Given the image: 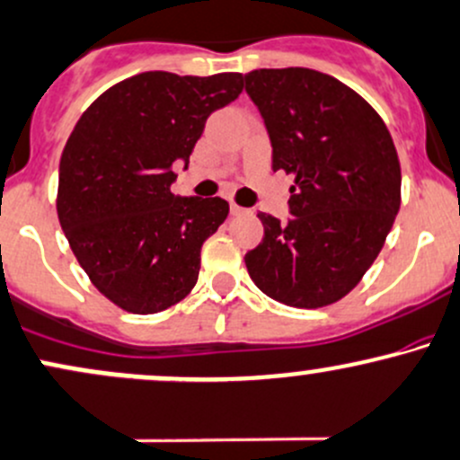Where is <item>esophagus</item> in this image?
<instances>
[{
	"label": "esophagus",
	"mask_w": 460,
	"mask_h": 460,
	"mask_svg": "<svg viewBox=\"0 0 460 460\" xmlns=\"http://www.w3.org/2000/svg\"><path fill=\"white\" fill-rule=\"evenodd\" d=\"M229 211H231V216H244V214H249V209H244V207H238L235 203H231Z\"/></svg>",
	"instance_id": "obj_1"
}]
</instances>
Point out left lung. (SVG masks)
Segmentation results:
<instances>
[{"label":"left lung","instance_id":"1","mask_svg":"<svg viewBox=\"0 0 460 460\" xmlns=\"http://www.w3.org/2000/svg\"><path fill=\"white\" fill-rule=\"evenodd\" d=\"M244 83L269 130L272 170L295 179L290 218L257 214L264 240L246 269L279 304L330 305L369 270L400 211L391 133L356 91L314 69H255Z\"/></svg>","mask_w":460,"mask_h":460}]
</instances>
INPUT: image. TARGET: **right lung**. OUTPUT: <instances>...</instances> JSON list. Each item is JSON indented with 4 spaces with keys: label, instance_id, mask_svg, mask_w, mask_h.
I'll list each match as a JSON object with an SVG mask.
<instances>
[{
    "label": "right lung",
    "instance_id": "obj_1",
    "mask_svg": "<svg viewBox=\"0 0 460 460\" xmlns=\"http://www.w3.org/2000/svg\"><path fill=\"white\" fill-rule=\"evenodd\" d=\"M240 93L242 74L146 72L104 91L74 126L58 220L89 279L122 310L155 314L196 286L200 246L229 203L172 194V165L188 168L207 118Z\"/></svg>",
    "mask_w": 460,
    "mask_h": 460
}]
</instances>
